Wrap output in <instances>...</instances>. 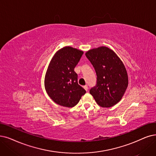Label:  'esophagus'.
Returning a JSON list of instances; mask_svg holds the SVG:
<instances>
[{
    "label": "esophagus",
    "mask_w": 156,
    "mask_h": 156,
    "mask_svg": "<svg viewBox=\"0 0 156 156\" xmlns=\"http://www.w3.org/2000/svg\"><path fill=\"white\" fill-rule=\"evenodd\" d=\"M83 88H84V90H85L86 91H88V86H87V85L84 86Z\"/></svg>",
    "instance_id": "34e87169"
}]
</instances>
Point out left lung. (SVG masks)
<instances>
[{"label":"left lung","mask_w":156,"mask_h":156,"mask_svg":"<svg viewBox=\"0 0 156 156\" xmlns=\"http://www.w3.org/2000/svg\"><path fill=\"white\" fill-rule=\"evenodd\" d=\"M85 55L97 76L96 86L91 88L90 94L100 106H113L122 99L128 86V76L123 62L106 47L91 49Z\"/></svg>","instance_id":"obj_1"}]
</instances>
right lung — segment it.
I'll return each instance as SVG.
<instances>
[{
	"label": "right lung",
	"mask_w": 156,
	"mask_h": 156,
	"mask_svg": "<svg viewBox=\"0 0 156 156\" xmlns=\"http://www.w3.org/2000/svg\"><path fill=\"white\" fill-rule=\"evenodd\" d=\"M83 51L65 47L54 54L45 77V88L52 101L60 105L72 108L77 105L86 90L77 83L76 66Z\"/></svg>",
	"instance_id": "add662e5"
}]
</instances>
